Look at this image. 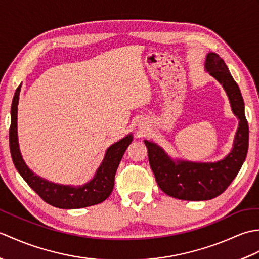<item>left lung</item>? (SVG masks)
Returning <instances> with one entry per match:
<instances>
[{"mask_svg": "<svg viewBox=\"0 0 259 259\" xmlns=\"http://www.w3.org/2000/svg\"><path fill=\"white\" fill-rule=\"evenodd\" d=\"M205 70L223 85L232 111L239 120L232 151L218 161L196 162L174 159L156 142L145 140L158 186L164 194L181 200H209L223 194L239 172L248 150L249 128L238 84L216 53L207 54Z\"/></svg>", "mask_w": 259, "mask_h": 259, "instance_id": "obj_1", "label": "left lung"}]
</instances>
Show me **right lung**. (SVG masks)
I'll return each instance as SVG.
<instances>
[{
    "label": "right lung",
    "mask_w": 259,
    "mask_h": 259,
    "mask_svg": "<svg viewBox=\"0 0 259 259\" xmlns=\"http://www.w3.org/2000/svg\"><path fill=\"white\" fill-rule=\"evenodd\" d=\"M20 84L16 89L12 107H11L10 150L14 166L26 184L49 205L61 209H78L97 205L104 201L111 195L114 186V176L126 148L133 141V134L110 146L100 166L93 178L81 186L60 185L46 180L34 174L27 167L21 155L18 139V104L21 91Z\"/></svg>",
    "instance_id": "add662e5"
}]
</instances>
